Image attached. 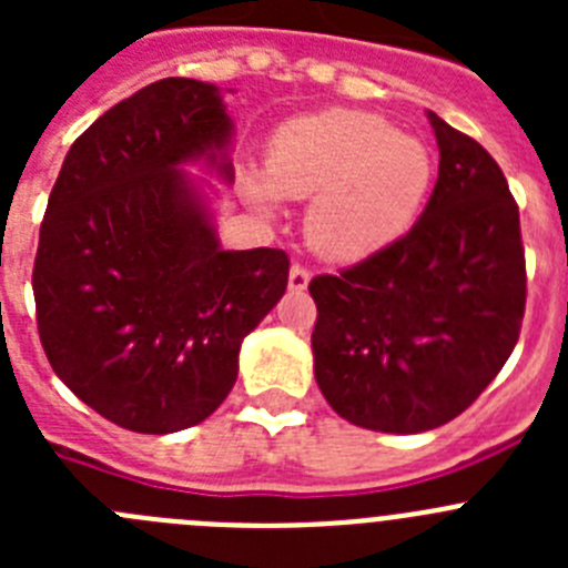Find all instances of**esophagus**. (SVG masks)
Instances as JSON below:
<instances>
[{
    "label": "esophagus",
    "mask_w": 568,
    "mask_h": 568,
    "mask_svg": "<svg viewBox=\"0 0 568 568\" xmlns=\"http://www.w3.org/2000/svg\"><path fill=\"white\" fill-rule=\"evenodd\" d=\"M307 284H310V270L304 267V264H293V267H290V290L301 293V290H307Z\"/></svg>",
    "instance_id": "esophagus-1"
}]
</instances>
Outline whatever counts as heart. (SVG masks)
Returning <instances> with one entry per match:
<instances>
[{
	"instance_id": "heart-1",
	"label": "heart",
	"mask_w": 568,
	"mask_h": 568,
	"mask_svg": "<svg viewBox=\"0 0 568 568\" xmlns=\"http://www.w3.org/2000/svg\"><path fill=\"white\" fill-rule=\"evenodd\" d=\"M433 150L398 133L384 115L324 110L287 122L267 150V179L244 175L255 210L284 199H313L307 235L315 253L361 261L413 227L433 187Z\"/></svg>"
}]
</instances>
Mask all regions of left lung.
Listing matches in <instances>:
<instances>
[{
	"instance_id": "8db88e82",
	"label": "left lung",
	"mask_w": 568,
	"mask_h": 568,
	"mask_svg": "<svg viewBox=\"0 0 568 568\" xmlns=\"http://www.w3.org/2000/svg\"><path fill=\"white\" fill-rule=\"evenodd\" d=\"M438 182L413 230L310 281L315 381L341 418L413 435L458 418L504 369L526 307L518 204L498 162L429 110Z\"/></svg>"
}]
</instances>
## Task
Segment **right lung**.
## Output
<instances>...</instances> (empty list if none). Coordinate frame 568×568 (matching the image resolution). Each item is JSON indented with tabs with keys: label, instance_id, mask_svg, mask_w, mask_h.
I'll return each mask as SVG.
<instances>
[{
	"label": "right lung",
	"instance_id": "add662e5",
	"mask_svg": "<svg viewBox=\"0 0 568 568\" xmlns=\"http://www.w3.org/2000/svg\"><path fill=\"white\" fill-rule=\"evenodd\" d=\"M222 90L162 79L79 135L50 190L33 264L53 373L102 418L168 435L202 424L239 378L244 335L287 290L284 250H222L182 164L233 182Z\"/></svg>",
	"mask_w": 568,
	"mask_h": 568
}]
</instances>
